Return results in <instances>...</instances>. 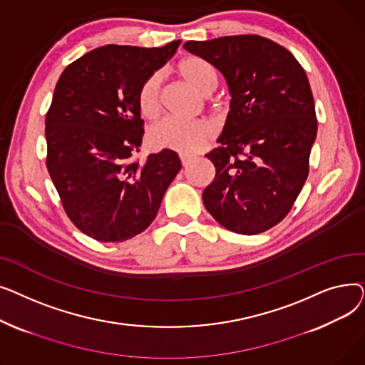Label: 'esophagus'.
<instances>
[{"instance_id":"34e87169","label":"esophagus","mask_w":365,"mask_h":365,"mask_svg":"<svg viewBox=\"0 0 365 365\" xmlns=\"http://www.w3.org/2000/svg\"><path fill=\"white\" fill-rule=\"evenodd\" d=\"M179 160H180V163H182V165H187L190 161L194 160V157H190V155H187V153H179Z\"/></svg>"}]
</instances>
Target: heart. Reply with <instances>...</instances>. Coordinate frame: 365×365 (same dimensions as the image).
<instances>
[{"label":"heart","instance_id":"1","mask_svg":"<svg viewBox=\"0 0 365 365\" xmlns=\"http://www.w3.org/2000/svg\"><path fill=\"white\" fill-rule=\"evenodd\" d=\"M183 80L202 94H210L217 87V73L215 68L197 57H187L179 63ZM163 76L153 72L145 80L138 93V105L148 120L157 118L161 108ZM215 136V127L208 121H187L175 117H165L149 130V142L161 149H171L183 153H194L204 149Z\"/></svg>","mask_w":365,"mask_h":365}]
</instances>
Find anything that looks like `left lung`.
<instances>
[{"mask_svg":"<svg viewBox=\"0 0 365 365\" xmlns=\"http://www.w3.org/2000/svg\"><path fill=\"white\" fill-rule=\"evenodd\" d=\"M183 47L217 68L232 96L220 146L205 153L216 176L202 202L229 231L264 232L289 215L309 173L318 123L308 76L289 50L260 35Z\"/></svg>","mask_w":365,"mask_h":365,"instance_id":"1","label":"left lung"}]
</instances>
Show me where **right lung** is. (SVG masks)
<instances>
[{
    "label": "right lung",
    "mask_w": 365,
    "mask_h": 365,
    "mask_svg": "<svg viewBox=\"0 0 365 365\" xmlns=\"http://www.w3.org/2000/svg\"><path fill=\"white\" fill-rule=\"evenodd\" d=\"M179 46L94 48L56 84L46 115V164L65 213L93 240L121 242L143 232L182 167L171 149L133 160L145 133L139 88Z\"/></svg>",
    "instance_id": "obj_1"
}]
</instances>
